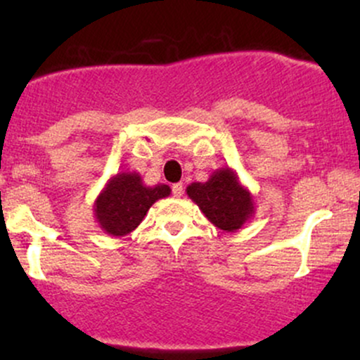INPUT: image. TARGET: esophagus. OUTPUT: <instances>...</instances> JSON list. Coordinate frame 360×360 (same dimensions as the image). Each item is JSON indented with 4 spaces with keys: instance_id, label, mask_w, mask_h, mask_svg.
<instances>
[{
    "instance_id": "1",
    "label": "esophagus",
    "mask_w": 360,
    "mask_h": 360,
    "mask_svg": "<svg viewBox=\"0 0 360 360\" xmlns=\"http://www.w3.org/2000/svg\"><path fill=\"white\" fill-rule=\"evenodd\" d=\"M183 193H184L183 183L172 184V194H174V198H181V196H183Z\"/></svg>"
}]
</instances>
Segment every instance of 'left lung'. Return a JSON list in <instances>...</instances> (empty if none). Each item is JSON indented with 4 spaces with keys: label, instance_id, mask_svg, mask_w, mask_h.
Instances as JSON below:
<instances>
[{
    "label": "left lung",
    "instance_id": "obj_1",
    "mask_svg": "<svg viewBox=\"0 0 360 360\" xmlns=\"http://www.w3.org/2000/svg\"><path fill=\"white\" fill-rule=\"evenodd\" d=\"M186 193L223 232H237L255 214L254 198L232 167H220L206 183H191Z\"/></svg>",
    "mask_w": 360,
    "mask_h": 360
}]
</instances>
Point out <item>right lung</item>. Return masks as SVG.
<instances>
[{"mask_svg": "<svg viewBox=\"0 0 360 360\" xmlns=\"http://www.w3.org/2000/svg\"><path fill=\"white\" fill-rule=\"evenodd\" d=\"M169 194L167 184L147 186L139 172H118L110 177L94 200V218L105 233L125 237L142 223L155 201Z\"/></svg>", "mask_w": 360, "mask_h": 360, "instance_id": "right-lung-1", "label": "right lung"}]
</instances>
